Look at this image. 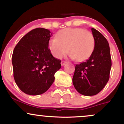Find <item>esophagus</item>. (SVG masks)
I'll use <instances>...</instances> for the list:
<instances>
[{"instance_id":"1","label":"esophagus","mask_w":124,"mask_h":124,"mask_svg":"<svg viewBox=\"0 0 124 124\" xmlns=\"http://www.w3.org/2000/svg\"><path fill=\"white\" fill-rule=\"evenodd\" d=\"M66 63H67V62H66V61H61V65H62V66H63V65H65Z\"/></svg>"}]
</instances>
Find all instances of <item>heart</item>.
<instances>
[{
  "label": "heart",
  "mask_w": 124,
  "mask_h": 124,
  "mask_svg": "<svg viewBox=\"0 0 124 124\" xmlns=\"http://www.w3.org/2000/svg\"><path fill=\"white\" fill-rule=\"evenodd\" d=\"M95 48L93 34L82 28H66L57 32L48 42V48L56 58H61L69 50V56L79 62L90 57Z\"/></svg>",
  "instance_id": "1"
}]
</instances>
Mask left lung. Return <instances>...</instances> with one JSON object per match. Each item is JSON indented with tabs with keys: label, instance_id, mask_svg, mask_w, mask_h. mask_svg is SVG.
Returning <instances> with one entry per match:
<instances>
[{
	"label": "left lung",
	"instance_id": "1",
	"mask_svg": "<svg viewBox=\"0 0 124 124\" xmlns=\"http://www.w3.org/2000/svg\"><path fill=\"white\" fill-rule=\"evenodd\" d=\"M94 37L95 48L87 60L76 65L72 82L81 94L91 96L103 90L109 80L111 58L108 42L101 32L91 28Z\"/></svg>",
	"mask_w": 124,
	"mask_h": 124
}]
</instances>
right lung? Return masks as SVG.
Masks as SVG:
<instances>
[{"label":"right lung","mask_w":124,"mask_h":124,"mask_svg":"<svg viewBox=\"0 0 124 124\" xmlns=\"http://www.w3.org/2000/svg\"><path fill=\"white\" fill-rule=\"evenodd\" d=\"M50 31L37 28L23 37L14 49L12 65L14 79L20 89L36 96L49 89L61 61L54 58L48 48Z\"/></svg>","instance_id":"obj_1"}]
</instances>
